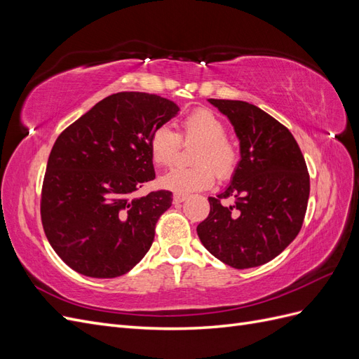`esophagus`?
<instances>
[{
	"label": "esophagus",
	"mask_w": 359,
	"mask_h": 359,
	"mask_svg": "<svg viewBox=\"0 0 359 359\" xmlns=\"http://www.w3.org/2000/svg\"><path fill=\"white\" fill-rule=\"evenodd\" d=\"M186 199H187L186 194H173V203H175V205L182 203Z\"/></svg>",
	"instance_id": "1"
}]
</instances>
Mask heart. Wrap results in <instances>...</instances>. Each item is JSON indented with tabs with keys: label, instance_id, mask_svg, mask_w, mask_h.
Returning a JSON list of instances; mask_svg holds the SVG:
<instances>
[{
	"label": "heart",
	"instance_id": "b5f03b06",
	"mask_svg": "<svg viewBox=\"0 0 359 359\" xmlns=\"http://www.w3.org/2000/svg\"><path fill=\"white\" fill-rule=\"evenodd\" d=\"M222 119L208 109H198L181 121L177 135L168 126H158L149 137V153L157 166H170L177 158L180 140H198L191 168H175L160 178V186L177 194H189L211 187L215 173L227 178L235 170L238 153L226 136Z\"/></svg>",
	"mask_w": 359,
	"mask_h": 359
}]
</instances>
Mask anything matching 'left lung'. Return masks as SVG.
<instances>
[{"label":"left lung","mask_w":359,"mask_h":359,"mask_svg":"<svg viewBox=\"0 0 359 359\" xmlns=\"http://www.w3.org/2000/svg\"><path fill=\"white\" fill-rule=\"evenodd\" d=\"M208 102L229 118L241 158L226 190L208 198L210 214L198 224V235L226 265H264L301 231L310 194L306 160L289 130L257 106L241 100ZM231 196L236 203L224 207L221 199Z\"/></svg>","instance_id":"left-lung-1"}]
</instances>
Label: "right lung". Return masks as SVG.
I'll return each mask as SVG.
<instances>
[{
  "label": "right lung",
  "instance_id": "right-lung-1",
  "mask_svg": "<svg viewBox=\"0 0 359 359\" xmlns=\"http://www.w3.org/2000/svg\"><path fill=\"white\" fill-rule=\"evenodd\" d=\"M178 111L156 94L116 93L55 140L43 180L41 223L52 248L76 273L119 277L147 255L172 193H135L156 178L151 135Z\"/></svg>",
  "mask_w": 359,
  "mask_h": 359
}]
</instances>
